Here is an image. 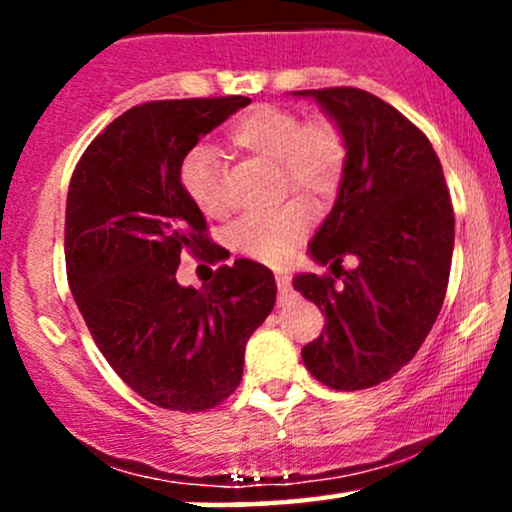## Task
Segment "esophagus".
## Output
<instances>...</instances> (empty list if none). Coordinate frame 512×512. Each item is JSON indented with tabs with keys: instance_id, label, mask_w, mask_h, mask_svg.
<instances>
[{
	"instance_id": "1",
	"label": "esophagus",
	"mask_w": 512,
	"mask_h": 512,
	"mask_svg": "<svg viewBox=\"0 0 512 512\" xmlns=\"http://www.w3.org/2000/svg\"><path fill=\"white\" fill-rule=\"evenodd\" d=\"M276 286H279V301H284V298L291 293L289 274H276Z\"/></svg>"
}]
</instances>
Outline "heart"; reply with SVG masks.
<instances>
[{"label": "heart", "mask_w": 512, "mask_h": 512, "mask_svg": "<svg viewBox=\"0 0 512 512\" xmlns=\"http://www.w3.org/2000/svg\"><path fill=\"white\" fill-rule=\"evenodd\" d=\"M228 144L245 154L274 161L281 187L305 197L334 195L346 166V139L327 117L301 122L281 105H255L228 129ZM180 182L185 195L204 216L226 214L223 170L214 151L195 146L182 158ZM310 231V211L293 199L284 207L238 221L233 243L243 255L267 264H281L296 252Z\"/></svg>", "instance_id": "b5f03b06"}]
</instances>
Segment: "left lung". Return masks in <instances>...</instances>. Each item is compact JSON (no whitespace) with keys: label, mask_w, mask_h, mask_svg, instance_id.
I'll return each mask as SVG.
<instances>
[{"label":"left lung","mask_w":512,"mask_h":512,"mask_svg":"<svg viewBox=\"0 0 512 512\" xmlns=\"http://www.w3.org/2000/svg\"><path fill=\"white\" fill-rule=\"evenodd\" d=\"M293 96L315 98L346 139L337 199L308 250L334 276L293 279L325 315V332L301 356L332 390H363L407 366L443 308L455 245L450 192L426 134L390 103L349 86ZM349 254L359 264L344 273Z\"/></svg>","instance_id":"left-lung-1"}]
</instances>
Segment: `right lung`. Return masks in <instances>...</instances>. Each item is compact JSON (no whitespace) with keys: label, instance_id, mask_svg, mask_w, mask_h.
<instances>
[{"label":"right lung","instance_id":"right-lung-1","mask_svg":"<svg viewBox=\"0 0 512 512\" xmlns=\"http://www.w3.org/2000/svg\"><path fill=\"white\" fill-rule=\"evenodd\" d=\"M250 98L134 105L88 144L69 182V289L105 361L137 395L170 411H207L236 392L245 344L276 301L260 262L216 269L202 289L175 279L182 252L219 260L207 219L180 182L204 134Z\"/></svg>","mask_w":512,"mask_h":512}]
</instances>
